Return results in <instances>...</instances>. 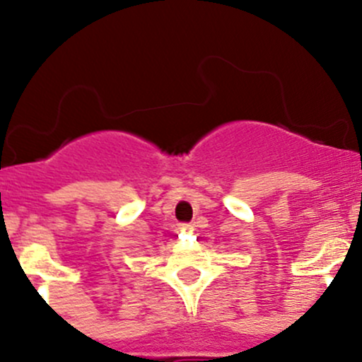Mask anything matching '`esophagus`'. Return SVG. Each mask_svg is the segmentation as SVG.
<instances>
[{
	"instance_id": "esophagus-1",
	"label": "esophagus",
	"mask_w": 362,
	"mask_h": 362,
	"mask_svg": "<svg viewBox=\"0 0 362 362\" xmlns=\"http://www.w3.org/2000/svg\"><path fill=\"white\" fill-rule=\"evenodd\" d=\"M191 226H189V224H182L180 226V231H191Z\"/></svg>"
}]
</instances>
